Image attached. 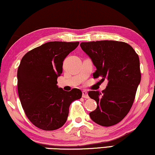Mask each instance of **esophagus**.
<instances>
[{"label":"esophagus","instance_id":"obj_1","mask_svg":"<svg viewBox=\"0 0 155 155\" xmlns=\"http://www.w3.org/2000/svg\"><path fill=\"white\" fill-rule=\"evenodd\" d=\"M82 97H83V98H85V99H89V95H88V93L87 91H85V90L82 91Z\"/></svg>","mask_w":155,"mask_h":155}]
</instances>
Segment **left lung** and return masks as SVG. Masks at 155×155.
<instances>
[{"label":"left lung","instance_id":"obj_1","mask_svg":"<svg viewBox=\"0 0 155 155\" xmlns=\"http://www.w3.org/2000/svg\"><path fill=\"white\" fill-rule=\"evenodd\" d=\"M80 47L90 57L97 71L94 78L108 80L102 91H90L97 109L90 113L93 121L102 126H114L131 109L141 80L138 55L129 44L117 41L82 42Z\"/></svg>","mask_w":155,"mask_h":155}]
</instances>
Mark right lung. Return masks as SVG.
Masks as SVG:
<instances>
[{"label":"right lung","instance_id":"obj_1","mask_svg":"<svg viewBox=\"0 0 155 155\" xmlns=\"http://www.w3.org/2000/svg\"><path fill=\"white\" fill-rule=\"evenodd\" d=\"M79 42L50 41L27 52L18 70L19 98L29 120L37 128L54 130L66 122L69 107L82 97L79 89L70 92L57 85L63 61Z\"/></svg>","mask_w":155,"mask_h":155}]
</instances>
